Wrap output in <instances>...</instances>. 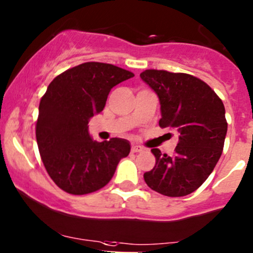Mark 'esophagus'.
<instances>
[{
	"mask_svg": "<svg viewBox=\"0 0 253 253\" xmlns=\"http://www.w3.org/2000/svg\"><path fill=\"white\" fill-rule=\"evenodd\" d=\"M143 150H144L143 146L137 145V144H132V146H131L132 152H140V151H143Z\"/></svg>",
	"mask_w": 253,
	"mask_h": 253,
	"instance_id": "esophagus-1",
	"label": "esophagus"
}]
</instances>
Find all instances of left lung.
Returning <instances> with one entry per match:
<instances>
[{"label":"left lung","mask_w":253,"mask_h":253,"mask_svg":"<svg viewBox=\"0 0 253 253\" xmlns=\"http://www.w3.org/2000/svg\"><path fill=\"white\" fill-rule=\"evenodd\" d=\"M140 78L160 98V127L179 132L174 155L151 150L156 163L144 180L163 196H187L201 187L220 160L227 134L224 105L207 83L191 74L146 69Z\"/></svg>","instance_id":"left-lung-1"}]
</instances>
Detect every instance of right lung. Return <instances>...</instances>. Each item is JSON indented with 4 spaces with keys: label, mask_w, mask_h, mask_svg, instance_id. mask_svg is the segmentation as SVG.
<instances>
[{
    "label": "right lung",
    "mask_w": 253,
    "mask_h": 253,
    "mask_svg": "<svg viewBox=\"0 0 253 253\" xmlns=\"http://www.w3.org/2000/svg\"><path fill=\"white\" fill-rule=\"evenodd\" d=\"M132 77L109 63L85 62L49 84L40 103L36 138L49 176L65 192L80 196L101 190L121 158L128 156V140L96 141L87 125L103 110L114 86Z\"/></svg>",
    "instance_id": "add662e5"
}]
</instances>
